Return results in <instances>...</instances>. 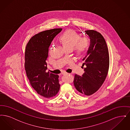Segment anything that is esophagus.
I'll use <instances>...</instances> for the list:
<instances>
[{"label": "esophagus", "instance_id": "obj_1", "mask_svg": "<svg viewBox=\"0 0 130 130\" xmlns=\"http://www.w3.org/2000/svg\"><path fill=\"white\" fill-rule=\"evenodd\" d=\"M63 74V75H65V74H68V73H66V72H63V73H62V74Z\"/></svg>", "mask_w": 130, "mask_h": 130}]
</instances>
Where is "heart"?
Instances as JSON below:
<instances>
[{
  "instance_id": "heart-1",
  "label": "heart",
  "mask_w": 130,
  "mask_h": 130,
  "mask_svg": "<svg viewBox=\"0 0 130 130\" xmlns=\"http://www.w3.org/2000/svg\"><path fill=\"white\" fill-rule=\"evenodd\" d=\"M79 35L75 31L69 30L64 32L60 37V40L63 46L66 49L74 48L75 53L81 55L88 49L90 42L85 37L80 38Z\"/></svg>"
}]
</instances>
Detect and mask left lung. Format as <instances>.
I'll return each instance as SVG.
<instances>
[{
	"label": "left lung",
	"instance_id": "obj_1",
	"mask_svg": "<svg viewBox=\"0 0 130 130\" xmlns=\"http://www.w3.org/2000/svg\"><path fill=\"white\" fill-rule=\"evenodd\" d=\"M90 38V45L83 59L84 73L80 76L74 75V84L80 93L90 95L101 86L108 74L109 55L105 39L94 30L84 31Z\"/></svg>",
	"mask_w": 130,
	"mask_h": 130
}]
</instances>
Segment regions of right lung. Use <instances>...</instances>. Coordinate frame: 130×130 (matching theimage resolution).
<instances>
[{
	"label": "right lung",
	"mask_w": 130,
	"mask_h": 130,
	"mask_svg": "<svg viewBox=\"0 0 130 130\" xmlns=\"http://www.w3.org/2000/svg\"><path fill=\"white\" fill-rule=\"evenodd\" d=\"M62 29L41 31L31 38L25 53V71L31 86L44 98L55 96L60 89L59 76L46 72L49 48Z\"/></svg>",
	"instance_id": "right-lung-1"
}]
</instances>
